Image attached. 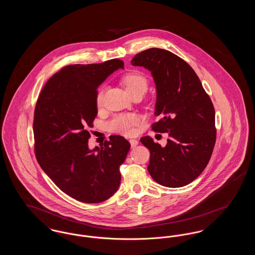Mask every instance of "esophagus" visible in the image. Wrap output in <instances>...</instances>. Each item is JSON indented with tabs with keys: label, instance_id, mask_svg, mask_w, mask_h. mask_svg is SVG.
Masks as SVG:
<instances>
[{
	"label": "esophagus",
	"instance_id": "1",
	"mask_svg": "<svg viewBox=\"0 0 255 255\" xmlns=\"http://www.w3.org/2000/svg\"><path fill=\"white\" fill-rule=\"evenodd\" d=\"M129 141H130V144H131V146H132V148H133V147H135V146L138 144V141H137L136 139H133V138H132V139H130Z\"/></svg>",
	"mask_w": 255,
	"mask_h": 255
}]
</instances>
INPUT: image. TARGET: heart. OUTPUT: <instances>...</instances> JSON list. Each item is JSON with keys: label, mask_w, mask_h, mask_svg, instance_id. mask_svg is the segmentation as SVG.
I'll use <instances>...</instances> for the list:
<instances>
[{"label": "heart", "mask_w": 255, "mask_h": 255, "mask_svg": "<svg viewBox=\"0 0 255 255\" xmlns=\"http://www.w3.org/2000/svg\"><path fill=\"white\" fill-rule=\"evenodd\" d=\"M123 84L129 95L135 92H143L147 90V80L145 77L138 73H130L123 77ZM104 92L102 89L98 90L96 103L97 107H101L103 104ZM138 122V119L134 116L122 115L115 118L110 122V129L115 133H122L124 135H131L134 132V126Z\"/></svg>", "instance_id": "1"}]
</instances>
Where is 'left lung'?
<instances>
[{
  "label": "left lung",
  "instance_id": "obj_1",
  "mask_svg": "<svg viewBox=\"0 0 255 255\" xmlns=\"http://www.w3.org/2000/svg\"><path fill=\"white\" fill-rule=\"evenodd\" d=\"M131 64L151 73L158 118L152 130L169 135L164 147L149 135L140 138L151 154L148 171L163 186H184L201 175L211 157L216 140L213 104L193 69L166 49L143 50Z\"/></svg>",
  "mask_w": 255,
  "mask_h": 255
}]
</instances>
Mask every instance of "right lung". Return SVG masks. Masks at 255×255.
Here are the masks:
<instances>
[{
  "label": "right lung",
  "mask_w": 255,
  "mask_h": 255,
  "mask_svg": "<svg viewBox=\"0 0 255 255\" xmlns=\"http://www.w3.org/2000/svg\"><path fill=\"white\" fill-rule=\"evenodd\" d=\"M124 69L120 59L70 65L55 73L37 100L33 133L36 158L61 190L87 204L106 201L121 184L120 166L130 150L122 135L90 149L89 127L97 115V89Z\"/></svg>",
  "instance_id": "add662e5"
}]
</instances>
